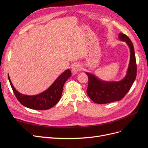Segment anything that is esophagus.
Returning <instances> with one entry per match:
<instances>
[{
	"label": "esophagus",
	"instance_id": "1",
	"mask_svg": "<svg viewBox=\"0 0 148 148\" xmlns=\"http://www.w3.org/2000/svg\"><path fill=\"white\" fill-rule=\"evenodd\" d=\"M81 69H82V66L79 64H74L73 65L72 68H71L72 72L74 74H76L77 72L80 71Z\"/></svg>",
	"mask_w": 148,
	"mask_h": 148
}]
</instances>
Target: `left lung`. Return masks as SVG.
<instances>
[{
    "mask_svg": "<svg viewBox=\"0 0 148 148\" xmlns=\"http://www.w3.org/2000/svg\"><path fill=\"white\" fill-rule=\"evenodd\" d=\"M119 38L120 40L127 42L130 49V60L127 75L119 82H106L99 80L94 74L86 73L89 79L87 94L95 103L107 104L122 99L136 80L137 64L133 44L125 34L120 33Z\"/></svg>",
    "mask_w": 148,
    "mask_h": 148,
    "instance_id": "8db88e82",
    "label": "left lung"
}]
</instances>
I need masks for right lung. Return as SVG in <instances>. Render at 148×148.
Masks as SVG:
<instances>
[{
	"label": "right lung",
	"instance_id": "obj_1",
	"mask_svg": "<svg viewBox=\"0 0 148 148\" xmlns=\"http://www.w3.org/2000/svg\"><path fill=\"white\" fill-rule=\"evenodd\" d=\"M71 75V71L69 69L66 70L46 90L40 94L32 96L20 94L13 86L9 75L8 79L15 97L22 105L31 109L45 110L53 107L59 102L62 94L64 85Z\"/></svg>",
	"mask_w": 148,
	"mask_h": 148
}]
</instances>
